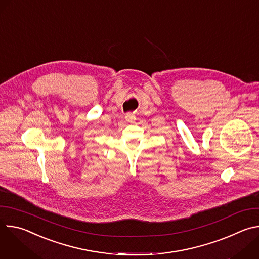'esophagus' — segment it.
I'll return each instance as SVG.
<instances>
[{"label":"esophagus","mask_w":259,"mask_h":259,"mask_svg":"<svg viewBox=\"0 0 259 259\" xmlns=\"http://www.w3.org/2000/svg\"><path fill=\"white\" fill-rule=\"evenodd\" d=\"M125 119H126V121H128V122H133L134 120H135V117L132 115V114H127L126 116H125Z\"/></svg>","instance_id":"obj_1"}]
</instances>
